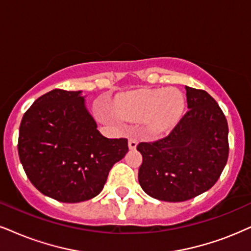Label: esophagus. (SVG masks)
Instances as JSON below:
<instances>
[{
  "label": "esophagus",
  "mask_w": 251,
  "mask_h": 251,
  "mask_svg": "<svg viewBox=\"0 0 251 251\" xmlns=\"http://www.w3.org/2000/svg\"><path fill=\"white\" fill-rule=\"evenodd\" d=\"M136 146H138V140L134 138H129L128 139V147L129 149H135Z\"/></svg>",
  "instance_id": "obj_1"
}]
</instances>
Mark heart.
<instances>
[{
	"instance_id": "obj_1",
	"label": "heart",
	"mask_w": 251,
	"mask_h": 251,
	"mask_svg": "<svg viewBox=\"0 0 251 251\" xmlns=\"http://www.w3.org/2000/svg\"><path fill=\"white\" fill-rule=\"evenodd\" d=\"M185 98L175 88L136 89L120 94L116 100V113L128 122L145 120L146 129L160 134L173 127L182 116Z\"/></svg>"
}]
</instances>
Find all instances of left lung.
<instances>
[{
    "label": "left lung",
    "instance_id": "left-lung-1",
    "mask_svg": "<svg viewBox=\"0 0 251 251\" xmlns=\"http://www.w3.org/2000/svg\"><path fill=\"white\" fill-rule=\"evenodd\" d=\"M188 111L164 138L140 142L139 183L148 196L185 201L214 185L228 160V124L205 90L185 87Z\"/></svg>",
    "mask_w": 251,
    "mask_h": 251
}]
</instances>
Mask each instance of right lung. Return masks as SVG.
<instances>
[{
    "mask_svg": "<svg viewBox=\"0 0 251 251\" xmlns=\"http://www.w3.org/2000/svg\"><path fill=\"white\" fill-rule=\"evenodd\" d=\"M127 139H107L85 107L81 91L54 89L24 113L18 155L27 178L47 197L80 202L102 191Z\"/></svg>",
    "mask_w": 251,
    "mask_h": 251,
    "instance_id": "1",
    "label": "right lung"
}]
</instances>
